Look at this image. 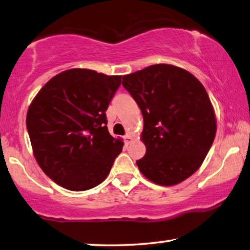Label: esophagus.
I'll return each mask as SVG.
<instances>
[{
  "instance_id": "1",
  "label": "esophagus",
  "mask_w": 250,
  "mask_h": 250,
  "mask_svg": "<svg viewBox=\"0 0 250 250\" xmlns=\"http://www.w3.org/2000/svg\"><path fill=\"white\" fill-rule=\"evenodd\" d=\"M125 144L126 145H130L133 141V138H132V136L130 135V133H128V135H125Z\"/></svg>"
}]
</instances>
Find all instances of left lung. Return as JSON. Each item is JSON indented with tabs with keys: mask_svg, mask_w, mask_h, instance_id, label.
<instances>
[{
	"mask_svg": "<svg viewBox=\"0 0 250 250\" xmlns=\"http://www.w3.org/2000/svg\"><path fill=\"white\" fill-rule=\"evenodd\" d=\"M122 85L144 117L146 155L137 161L138 168L158 185L185 181L202 165L217 132L206 88L188 70L168 64L125 75Z\"/></svg>",
	"mask_w": 250,
	"mask_h": 250,
	"instance_id": "obj_1",
	"label": "left lung"
}]
</instances>
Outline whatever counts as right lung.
<instances>
[{"instance_id":"right-lung-1","label":"right lung","mask_w":250,"mask_h":250,"mask_svg":"<svg viewBox=\"0 0 250 250\" xmlns=\"http://www.w3.org/2000/svg\"><path fill=\"white\" fill-rule=\"evenodd\" d=\"M121 76L72 68L54 76L32 100L27 129L37 163L70 191H86L109 175L124 143L106 126Z\"/></svg>"}]
</instances>
